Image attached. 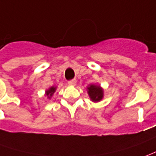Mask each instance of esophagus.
Returning <instances> with one entry per match:
<instances>
[{
    "mask_svg": "<svg viewBox=\"0 0 156 156\" xmlns=\"http://www.w3.org/2000/svg\"><path fill=\"white\" fill-rule=\"evenodd\" d=\"M76 84V80H69V81H68V85H69V86H75Z\"/></svg>",
    "mask_w": 156,
    "mask_h": 156,
    "instance_id": "34e87169",
    "label": "esophagus"
}]
</instances>
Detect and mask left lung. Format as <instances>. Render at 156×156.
<instances>
[{
    "mask_svg": "<svg viewBox=\"0 0 156 156\" xmlns=\"http://www.w3.org/2000/svg\"><path fill=\"white\" fill-rule=\"evenodd\" d=\"M87 91L91 101L94 103L100 102L104 98V89L101 87L100 85H88V87H87Z\"/></svg>",
    "mask_w": 156,
    "mask_h": 156,
    "instance_id": "obj_1",
    "label": "left lung"
}]
</instances>
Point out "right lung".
I'll use <instances>...</instances> for the list:
<instances>
[{"instance_id":"add662e5","label":"right lung","mask_w":156,"mask_h":156,"mask_svg":"<svg viewBox=\"0 0 156 156\" xmlns=\"http://www.w3.org/2000/svg\"><path fill=\"white\" fill-rule=\"evenodd\" d=\"M56 90H57V87H54V86H52V87H49V88L46 90L45 96L47 97V99H51V97L53 96L54 92H56Z\"/></svg>"}]
</instances>
